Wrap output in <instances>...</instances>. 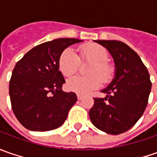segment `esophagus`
<instances>
[{
	"label": "esophagus",
	"instance_id": "esophagus-1",
	"mask_svg": "<svg viewBox=\"0 0 157 157\" xmlns=\"http://www.w3.org/2000/svg\"><path fill=\"white\" fill-rule=\"evenodd\" d=\"M77 97H78V100H81L83 99V95L79 94H77Z\"/></svg>",
	"mask_w": 157,
	"mask_h": 157
}]
</instances>
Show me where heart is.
Here are the masks:
<instances>
[{
    "label": "heart",
    "mask_w": 157,
    "mask_h": 157,
    "mask_svg": "<svg viewBox=\"0 0 157 157\" xmlns=\"http://www.w3.org/2000/svg\"><path fill=\"white\" fill-rule=\"evenodd\" d=\"M81 60L93 61L89 70L90 76H75L67 81L70 91L79 94H86L100 87L101 81L108 83L112 80L114 68L108 63V51L98 44H86L79 47ZM80 60L72 49L66 48L58 58V67L65 77L72 76L79 67Z\"/></svg>",
    "instance_id": "heart-1"
}]
</instances>
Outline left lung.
Returning a JSON list of instances; mask_svg holds the SVG:
<instances>
[{"mask_svg":"<svg viewBox=\"0 0 157 157\" xmlns=\"http://www.w3.org/2000/svg\"><path fill=\"white\" fill-rule=\"evenodd\" d=\"M104 46L114 61L115 74L101 92L105 98H94L89 111L92 123L103 132L119 135L130 129L142 117L151 90L149 73L140 57L129 46L116 40H95Z\"/></svg>","mask_w":157,"mask_h":157,"instance_id":"8db88e82","label":"left lung"}]
</instances>
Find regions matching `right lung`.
Listing matches in <instances>:
<instances>
[{
    "label": "right lung",
    "instance_id": "right-lung-1",
    "mask_svg": "<svg viewBox=\"0 0 157 157\" xmlns=\"http://www.w3.org/2000/svg\"><path fill=\"white\" fill-rule=\"evenodd\" d=\"M58 38L34 47L19 60L9 81L12 110L19 122L32 131H50L62 126L77 101L76 94L62 91L65 83L58 67L64 49L80 43Z\"/></svg>",
    "mask_w": 157,
    "mask_h": 157
}]
</instances>
